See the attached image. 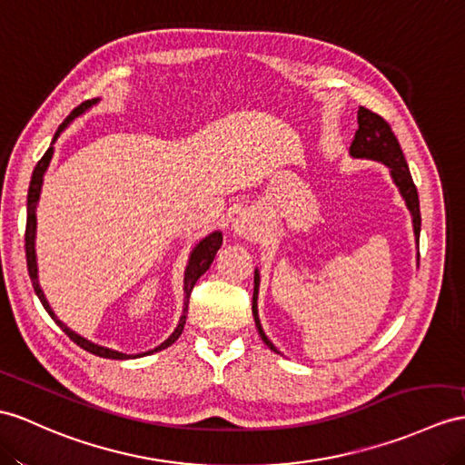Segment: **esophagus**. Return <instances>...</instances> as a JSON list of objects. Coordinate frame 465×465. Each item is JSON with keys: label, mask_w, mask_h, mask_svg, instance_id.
Wrapping results in <instances>:
<instances>
[{"label": "esophagus", "mask_w": 465, "mask_h": 465, "mask_svg": "<svg viewBox=\"0 0 465 465\" xmlns=\"http://www.w3.org/2000/svg\"><path fill=\"white\" fill-rule=\"evenodd\" d=\"M234 232L239 234V236H244V239H252V236H256V226H254V223L248 219V217H239L234 221Z\"/></svg>", "instance_id": "obj_1"}]
</instances>
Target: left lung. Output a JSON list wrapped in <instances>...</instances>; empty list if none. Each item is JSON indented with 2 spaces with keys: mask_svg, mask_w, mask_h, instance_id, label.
Masks as SVG:
<instances>
[{
  "mask_svg": "<svg viewBox=\"0 0 465 465\" xmlns=\"http://www.w3.org/2000/svg\"><path fill=\"white\" fill-rule=\"evenodd\" d=\"M357 122H359V130L355 132V140L351 142L349 153L351 157H357V160H372V162H381L391 169V177L394 181V185L399 187L401 195L409 207L412 214V224H414V236L416 242L420 239V201H418V191L411 175L409 163L404 160V153L401 150V143L396 140V135L392 128L389 126V122L381 118L375 112H371L367 108L361 106L357 112ZM420 256V254H418ZM258 286H260V274L258 270H254V296H252V315L256 322V330L262 337V341L274 351V353H280V351L274 347V343L266 337L262 325H260L258 320Z\"/></svg>",
  "mask_w": 465,
  "mask_h": 465,
  "instance_id": "8db88e82",
  "label": "left lung"
}]
</instances>
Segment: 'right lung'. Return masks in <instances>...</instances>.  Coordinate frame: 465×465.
I'll use <instances>...</instances> for the list:
<instances>
[{
	"instance_id": "1",
	"label": "right lung",
	"mask_w": 465,
	"mask_h": 465,
	"mask_svg": "<svg viewBox=\"0 0 465 465\" xmlns=\"http://www.w3.org/2000/svg\"><path fill=\"white\" fill-rule=\"evenodd\" d=\"M96 102H98V98H93V100H86V102H83L81 106H76V108L71 112V114L64 118V122L61 124L59 130L54 132V138H53V142H51V145H49V150L45 152V155L41 157L39 163L35 165V169H33L31 183H29V193H27L25 258H27V270H29V278H31L33 290H35L37 298H39V300H41V303H43V308L47 310V313H49L51 318L54 320V323L59 325L61 330H63L66 335H69L78 347H83L84 351H88V353L98 355V357H104V359H134V357L150 355V353H153V351H162V349H165V347H169V345L177 341L179 335H181V331H183L185 320H187V305H189V296H191V292H193V288H195V282H197L203 274H205V272L209 270V266L213 264L214 254H217V251H219L221 244H223V234H221L219 231L211 232L209 236H205V239H203V241L193 248V252H191V256H189V264H187V268H185V280H183V284H185V286H183V290H185L183 315H181V320H179V323H177V327H175V331H173L172 335H169L162 345H157L155 349H152V351H145V353H142V355H126V353H120V351H114V349H108V347H102V345H96V343H93V341H88V339H84V337H81L78 333H74V331H73V330H69V327H66L59 318H56L54 312L51 310V305H49L47 298H45V293H43L41 286H39V276H37V256H35V229H37L35 207H37L39 193H41L43 175H45V172H47V167H49V163H51V157H53V143L56 142V138H59L61 132H63L66 126H69V124H71L78 114H83V112H86L90 106H94Z\"/></svg>"
}]
</instances>
